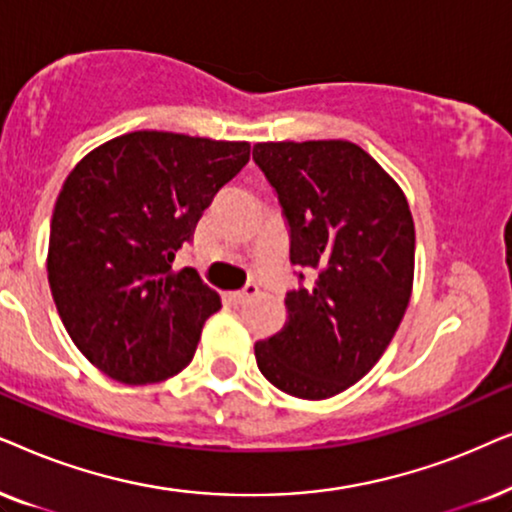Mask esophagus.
Masks as SVG:
<instances>
[{"instance_id": "1", "label": "esophagus", "mask_w": 512, "mask_h": 512, "mask_svg": "<svg viewBox=\"0 0 512 512\" xmlns=\"http://www.w3.org/2000/svg\"><path fill=\"white\" fill-rule=\"evenodd\" d=\"M257 292H260V288H257L255 283H248L241 292H234V295H231V299H234V304H245V302H250V299L255 297Z\"/></svg>"}]
</instances>
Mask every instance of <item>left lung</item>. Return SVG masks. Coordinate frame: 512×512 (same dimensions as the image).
Segmentation results:
<instances>
[{
    "label": "left lung",
    "mask_w": 512,
    "mask_h": 512,
    "mask_svg": "<svg viewBox=\"0 0 512 512\" xmlns=\"http://www.w3.org/2000/svg\"><path fill=\"white\" fill-rule=\"evenodd\" d=\"M252 159L283 206L290 262L309 274L285 295V325L255 344L257 367L295 398H332L377 365L410 304V203L349 140L257 142Z\"/></svg>",
    "instance_id": "1"
}]
</instances>
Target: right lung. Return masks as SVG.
<instances>
[{"label": "right lung", "instance_id": "add662e5", "mask_svg": "<svg viewBox=\"0 0 512 512\" xmlns=\"http://www.w3.org/2000/svg\"><path fill=\"white\" fill-rule=\"evenodd\" d=\"M250 142L135 131L88 152L51 217L49 285L67 335L121 384H156L192 363L220 295L175 255Z\"/></svg>", "mask_w": 512, "mask_h": 512}]
</instances>
